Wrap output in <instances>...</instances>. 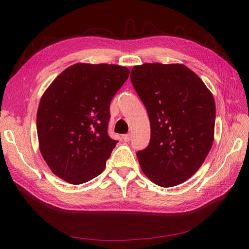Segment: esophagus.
<instances>
[{
  "label": "esophagus",
  "instance_id": "34e87169",
  "mask_svg": "<svg viewBox=\"0 0 249 249\" xmlns=\"http://www.w3.org/2000/svg\"><path fill=\"white\" fill-rule=\"evenodd\" d=\"M123 138H124V140L125 142H129L131 140V138H132V135L131 134H125V135H124Z\"/></svg>",
  "mask_w": 249,
  "mask_h": 249
}]
</instances>
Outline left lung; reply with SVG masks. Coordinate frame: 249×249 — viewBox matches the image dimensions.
Returning a JSON list of instances; mask_svg holds the SVG:
<instances>
[{
    "label": "left lung",
    "mask_w": 249,
    "mask_h": 249,
    "mask_svg": "<svg viewBox=\"0 0 249 249\" xmlns=\"http://www.w3.org/2000/svg\"><path fill=\"white\" fill-rule=\"evenodd\" d=\"M131 80L150 122L149 144L137 153L141 170L161 187L186 182L213 145L212 92L196 73L179 63L136 65Z\"/></svg>",
    "instance_id": "1"
}]
</instances>
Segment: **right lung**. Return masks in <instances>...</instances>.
<instances>
[{
    "label": "right lung",
    "mask_w": 249,
    "mask_h": 249,
    "mask_svg": "<svg viewBox=\"0 0 249 249\" xmlns=\"http://www.w3.org/2000/svg\"><path fill=\"white\" fill-rule=\"evenodd\" d=\"M129 74L125 66L76 63L46 89L37 110V136L55 176L80 185L104 171L117 143L107 132L110 103Z\"/></svg>",
    "instance_id": "1"
}]
</instances>
